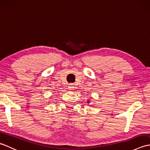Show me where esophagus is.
I'll return each mask as SVG.
<instances>
[{
  "instance_id": "1",
  "label": "esophagus",
  "mask_w": 150,
  "mask_h": 150,
  "mask_svg": "<svg viewBox=\"0 0 150 150\" xmlns=\"http://www.w3.org/2000/svg\"><path fill=\"white\" fill-rule=\"evenodd\" d=\"M74 88H75V87L73 86V85H72V84H70L68 86L69 90H74Z\"/></svg>"
}]
</instances>
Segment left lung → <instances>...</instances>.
<instances>
[{"instance_id": "8db88e82", "label": "left lung", "mask_w": 150, "mask_h": 150, "mask_svg": "<svg viewBox=\"0 0 150 150\" xmlns=\"http://www.w3.org/2000/svg\"><path fill=\"white\" fill-rule=\"evenodd\" d=\"M87 103H90V100H88Z\"/></svg>"}]
</instances>
